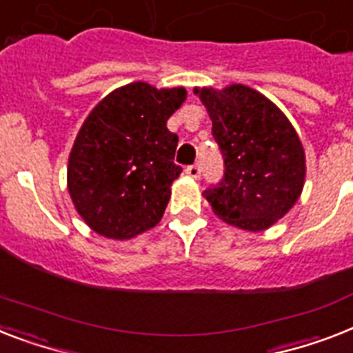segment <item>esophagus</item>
<instances>
[{
  "mask_svg": "<svg viewBox=\"0 0 353 353\" xmlns=\"http://www.w3.org/2000/svg\"><path fill=\"white\" fill-rule=\"evenodd\" d=\"M186 176L194 177V179H197V177L201 176V165L199 163H196V165H190V167L185 168Z\"/></svg>",
  "mask_w": 353,
  "mask_h": 353,
  "instance_id": "obj_1",
  "label": "esophagus"
}]
</instances>
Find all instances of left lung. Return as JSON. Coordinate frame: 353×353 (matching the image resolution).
Segmentation results:
<instances>
[{"mask_svg": "<svg viewBox=\"0 0 353 353\" xmlns=\"http://www.w3.org/2000/svg\"><path fill=\"white\" fill-rule=\"evenodd\" d=\"M212 119L225 174L205 190L223 221L243 230H265L299 199L305 150L279 108L245 85L225 90L196 88Z\"/></svg>", "mask_w": 353, "mask_h": 353, "instance_id": "obj_1", "label": "left lung"}]
</instances>
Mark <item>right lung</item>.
I'll use <instances>...</instances> for the list:
<instances>
[{"label": "right lung", "instance_id": "obj_1", "mask_svg": "<svg viewBox=\"0 0 353 353\" xmlns=\"http://www.w3.org/2000/svg\"><path fill=\"white\" fill-rule=\"evenodd\" d=\"M185 88L130 83L108 94L83 123L68 157V192L90 228L110 239H130L161 221L179 137L168 117Z\"/></svg>", "mask_w": 353, "mask_h": 353}]
</instances>
